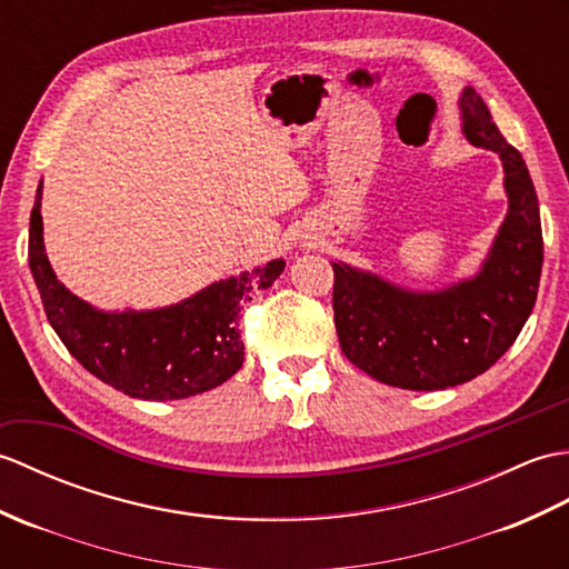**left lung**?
Wrapping results in <instances>:
<instances>
[{
  "label": "left lung",
  "mask_w": 569,
  "mask_h": 569,
  "mask_svg": "<svg viewBox=\"0 0 569 569\" xmlns=\"http://www.w3.org/2000/svg\"><path fill=\"white\" fill-rule=\"evenodd\" d=\"M458 109L465 141L499 156L509 199L479 270L440 289H407L331 262L340 348L389 387L433 391L475 380L513 346L538 297L542 231L531 174L472 87L462 90Z\"/></svg>",
  "instance_id": "left-lung-1"
}]
</instances>
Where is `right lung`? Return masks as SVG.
<instances>
[{"label":"right lung","mask_w":569,"mask_h":569,"mask_svg":"<svg viewBox=\"0 0 569 569\" xmlns=\"http://www.w3.org/2000/svg\"><path fill=\"white\" fill-rule=\"evenodd\" d=\"M41 197L43 180L31 211L29 268L50 326L87 372L133 399L172 401L219 387L241 370L238 313L282 274V258L211 282L178 305L102 311L72 295L50 268Z\"/></svg>","instance_id":"1"}]
</instances>
